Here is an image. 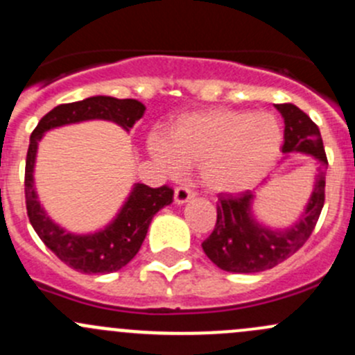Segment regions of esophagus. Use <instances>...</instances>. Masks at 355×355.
Returning a JSON list of instances; mask_svg holds the SVG:
<instances>
[{"label": "esophagus", "instance_id": "34e87169", "mask_svg": "<svg viewBox=\"0 0 355 355\" xmlns=\"http://www.w3.org/2000/svg\"><path fill=\"white\" fill-rule=\"evenodd\" d=\"M192 198H194V192H192L189 187H185V185L175 189V202H177V204L189 202V200H191Z\"/></svg>", "mask_w": 355, "mask_h": 355}]
</instances>
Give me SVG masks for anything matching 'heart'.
Instances as JSON below:
<instances>
[{"label":"heart","mask_w":355,"mask_h":355,"mask_svg":"<svg viewBox=\"0 0 355 355\" xmlns=\"http://www.w3.org/2000/svg\"><path fill=\"white\" fill-rule=\"evenodd\" d=\"M284 144L275 114L259 111L211 110L178 118L166 142L153 137L151 155L168 171L199 164L200 182L214 194H237L270 171Z\"/></svg>","instance_id":"b5f03b06"}]
</instances>
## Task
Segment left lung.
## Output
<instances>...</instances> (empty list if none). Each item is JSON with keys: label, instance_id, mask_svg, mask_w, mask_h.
<instances>
[{"label": "left lung", "instance_id": "8db88e82", "mask_svg": "<svg viewBox=\"0 0 355 355\" xmlns=\"http://www.w3.org/2000/svg\"><path fill=\"white\" fill-rule=\"evenodd\" d=\"M285 121L282 153H302L316 164L311 198L299 220L287 228H270L252 213L254 192L221 194L216 206V225L202 250L220 270L230 273H259L295 254L313 234L324 204V178L328 159L318 125L295 105H277Z\"/></svg>", "mask_w": 355, "mask_h": 355}]
</instances>
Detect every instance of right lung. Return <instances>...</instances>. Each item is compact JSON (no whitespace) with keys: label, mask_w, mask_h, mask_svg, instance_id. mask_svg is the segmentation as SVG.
I'll return each mask as SVG.
<instances>
[{"label":"right lung","mask_w":355,"mask_h":355,"mask_svg":"<svg viewBox=\"0 0 355 355\" xmlns=\"http://www.w3.org/2000/svg\"><path fill=\"white\" fill-rule=\"evenodd\" d=\"M144 111L146 106L137 99L92 96L56 106L41 118L32 132L25 161V204L28 220L44 245L75 271L106 275L130 263L144 242L153 216L173 202V191L166 185L151 189L144 184H134L121 209L105 228L92 234H71L49 218L37 199L34 166L39 141L53 128L89 120L113 121L128 132L135 121L144 116Z\"/></svg>","instance_id":"obj_1"}]
</instances>
